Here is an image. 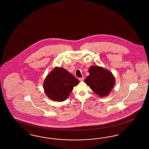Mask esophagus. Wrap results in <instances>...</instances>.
<instances>
[{
	"mask_svg": "<svg viewBox=\"0 0 149 149\" xmlns=\"http://www.w3.org/2000/svg\"><path fill=\"white\" fill-rule=\"evenodd\" d=\"M84 79V78L83 77H80V78H79V80L80 81H83Z\"/></svg>",
	"mask_w": 149,
	"mask_h": 149,
	"instance_id": "1",
	"label": "esophagus"
}]
</instances>
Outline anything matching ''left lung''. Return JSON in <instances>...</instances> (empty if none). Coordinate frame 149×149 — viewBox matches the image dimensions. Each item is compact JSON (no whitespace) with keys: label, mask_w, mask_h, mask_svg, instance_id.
<instances>
[{"label":"left lung","mask_w":149,"mask_h":149,"mask_svg":"<svg viewBox=\"0 0 149 149\" xmlns=\"http://www.w3.org/2000/svg\"><path fill=\"white\" fill-rule=\"evenodd\" d=\"M89 75L84 81L99 97L108 95L115 83L112 72L99 66H91L89 69Z\"/></svg>","instance_id":"obj_1"}]
</instances>
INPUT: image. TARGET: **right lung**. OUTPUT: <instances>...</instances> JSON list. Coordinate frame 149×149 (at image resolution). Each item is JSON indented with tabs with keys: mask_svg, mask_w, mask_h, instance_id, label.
<instances>
[{
	"mask_svg": "<svg viewBox=\"0 0 149 149\" xmlns=\"http://www.w3.org/2000/svg\"><path fill=\"white\" fill-rule=\"evenodd\" d=\"M79 81L62 67H55L45 77L43 88L49 99L55 101H64Z\"/></svg>",
	"mask_w": 149,
	"mask_h": 149,
	"instance_id": "obj_1",
	"label": "right lung"
}]
</instances>
